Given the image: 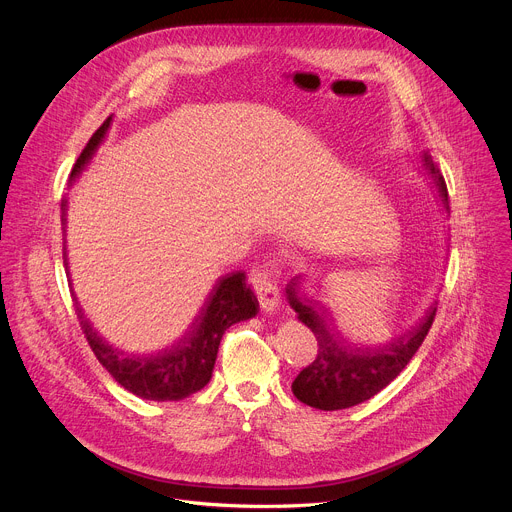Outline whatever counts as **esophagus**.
<instances>
[{
	"instance_id": "obj_1",
	"label": "esophagus",
	"mask_w": 512,
	"mask_h": 512,
	"mask_svg": "<svg viewBox=\"0 0 512 512\" xmlns=\"http://www.w3.org/2000/svg\"><path fill=\"white\" fill-rule=\"evenodd\" d=\"M251 281H253L261 310L267 314L277 312L281 306V296H279V287L273 279V273L269 269H255L251 275Z\"/></svg>"
}]
</instances>
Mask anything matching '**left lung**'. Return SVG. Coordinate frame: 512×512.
<instances>
[{
	"mask_svg": "<svg viewBox=\"0 0 512 512\" xmlns=\"http://www.w3.org/2000/svg\"><path fill=\"white\" fill-rule=\"evenodd\" d=\"M419 164L448 212V188L429 152L423 150L419 154ZM304 281V275L291 279L285 285V298L298 314V320L314 332L318 354L310 367L291 383V391L302 403L322 411L348 409L369 401L401 375L419 350L433 324L437 302L431 300L423 316L391 340L356 344L338 330L334 314L326 304L302 296Z\"/></svg>",
	"mask_w": 512,
	"mask_h": 512,
	"instance_id": "obj_1",
	"label": "left lung"
}]
</instances>
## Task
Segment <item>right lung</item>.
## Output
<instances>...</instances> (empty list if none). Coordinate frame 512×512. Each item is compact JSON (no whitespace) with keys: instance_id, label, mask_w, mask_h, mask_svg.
Wrapping results in <instances>:
<instances>
[{"instance_id":"add662e5","label":"right lung","mask_w":512,"mask_h":512,"mask_svg":"<svg viewBox=\"0 0 512 512\" xmlns=\"http://www.w3.org/2000/svg\"><path fill=\"white\" fill-rule=\"evenodd\" d=\"M111 121L113 117H109L89 139L87 148L70 172V186L77 182V178H81V174L95 158L99 145L109 133ZM66 212L68 198L62 200V229L64 265L68 281L72 283L66 255ZM75 302L81 326L99 362L123 389L145 401H180L204 389L212 379L218 346H221L225 330L259 314V302L253 289L247 285L245 271H231L214 281L208 296L204 298V304L180 338L150 354H129L109 344L85 316L77 296Z\"/></svg>"}]
</instances>
